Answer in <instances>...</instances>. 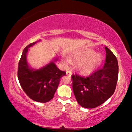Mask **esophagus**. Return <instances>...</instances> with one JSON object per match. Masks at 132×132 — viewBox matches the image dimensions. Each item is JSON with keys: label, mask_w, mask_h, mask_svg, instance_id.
<instances>
[{"label": "esophagus", "mask_w": 132, "mask_h": 132, "mask_svg": "<svg viewBox=\"0 0 132 132\" xmlns=\"http://www.w3.org/2000/svg\"><path fill=\"white\" fill-rule=\"evenodd\" d=\"M66 74H67V75L69 76H71V75H72L71 72L70 71H67L66 72Z\"/></svg>", "instance_id": "34e87169"}]
</instances>
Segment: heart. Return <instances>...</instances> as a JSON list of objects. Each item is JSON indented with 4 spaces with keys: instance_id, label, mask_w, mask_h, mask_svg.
I'll return each mask as SVG.
<instances>
[{
    "instance_id": "obj_1",
    "label": "heart",
    "mask_w": 132,
    "mask_h": 132,
    "mask_svg": "<svg viewBox=\"0 0 132 132\" xmlns=\"http://www.w3.org/2000/svg\"><path fill=\"white\" fill-rule=\"evenodd\" d=\"M103 60L102 54L95 53L91 48H85L71 52L70 58L63 56L62 61L67 65H70L71 61L79 62L77 69L80 73L85 75H91L99 66Z\"/></svg>"
}]
</instances>
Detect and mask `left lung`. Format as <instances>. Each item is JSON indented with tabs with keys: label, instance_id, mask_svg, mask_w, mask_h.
Returning a JSON list of instances; mask_svg holds the SVG:
<instances>
[{
	"label": "left lung",
	"instance_id": "1",
	"mask_svg": "<svg viewBox=\"0 0 132 132\" xmlns=\"http://www.w3.org/2000/svg\"><path fill=\"white\" fill-rule=\"evenodd\" d=\"M103 68L87 77L72 76L73 89L77 102L83 108L92 109L101 105L114 93L118 77L117 57L107 47Z\"/></svg>",
	"mask_w": 132,
	"mask_h": 132
}]
</instances>
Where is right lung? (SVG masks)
Returning <instances> with one entry per match:
<instances>
[{
	"instance_id": "right-lung-1",
	"label": "right lung",
	"mask_w": 132,
	"mask_h": 132,
	"mask_svg": "<svg viewBox=\"0 0 132 132\" xmlns=\"http://www.w3.org/2000/svg\"><path fill=\"white\" fill-rule=\"evenodd\" d=\"M40 41L29 44L23 50L19 62L18 79L23 91L32 100L46 103L53 98L61 79L66 73L56 65L57 57L39 69L30 67L27 60L28 52L29 47Z\"/></svg>"
}]
</instances>
